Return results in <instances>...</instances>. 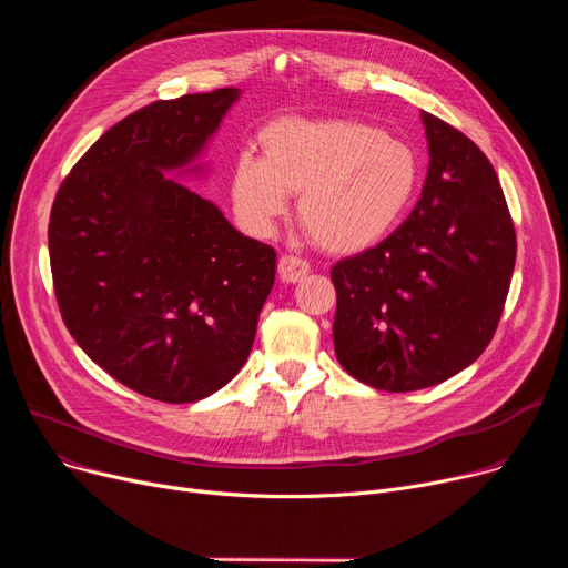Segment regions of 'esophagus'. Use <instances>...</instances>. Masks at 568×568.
I'll return each instance as SVG.
<instances>
[{"mask_svg":"<svg viewBox=\"0 0 568 568\" xmlns=\"http://www.w3.org/2000/svg\"><path fill=\"white\" fill-rule=\"evenodd\" d=\"M308 272H311V264H308L306 260H302V257H296V255H283V257L278 260V276H281L283 283H296V281H302L304 276H308Z\"/></svg>","mask_w":568,"mask_h":568,"instance_id":"34e87169","label":"esophagus"}]
</instances>
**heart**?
Masks as SVG:
<instances>
[{
	"label": "heart",
	"mask_w": 568,
	"mask_h": 568,
	"mask_svg": "<svg viewBox=\"0 0 568 568\" xmlns=\"http://www.w3.org/2000/svg\"><path fill=\"white\" fill-rule=\"evenodd\" d=\"M262 156L239 154L230 195L239 219L266 232L300 193V221L329 253H356L389 232L407 209L419 161L414 149L354 119H276L260 133Z\"/></svg>",
	"instance_id": "b5f03b06"
}]
</instances>
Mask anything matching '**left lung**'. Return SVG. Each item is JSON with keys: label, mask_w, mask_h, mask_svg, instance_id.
Listing matches in <instances>:
<instances>
[{"label": "left lung", "mask_w": 568, "mask_h": 568, "mask_svg": "<svg viewBox=\"0 0 568 568\" xmlns=\"http://www.w3.org/2000/svg\"><path fill=\"white\" fill-rule=\"evenodd\" d=\"M422 119L430 163L419 202L384 242L332 268L338 362L392 394L426 389L479 359L516 264L493 163L439 116Z\"/></svg>", "instance_id": "obj_1"}]
</instances>
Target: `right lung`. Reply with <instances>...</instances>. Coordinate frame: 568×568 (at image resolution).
<instances>
[{
	"mask_svg": "<svg viewBox=\"0 0 568 568\" xmlns=\"http://www.w3.org/2000/svg\"><path fill=\"white\" fill-rule=\"evenodd\" d=\"M239 89L154 101L105 131L52 202L48 248L67 329L129 389L216 394L246 364L276 251L163 172L189 165Z\"/></svg>",
	"mask_w": 568,
	"mask_h": 568,
	"instance_id": "obj_1",
	"label": "right lung"
}]
</instances>
